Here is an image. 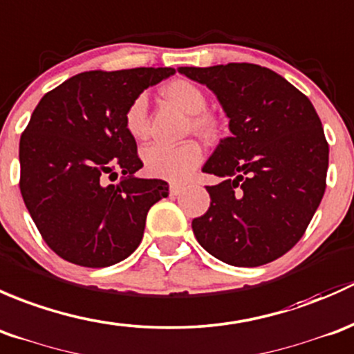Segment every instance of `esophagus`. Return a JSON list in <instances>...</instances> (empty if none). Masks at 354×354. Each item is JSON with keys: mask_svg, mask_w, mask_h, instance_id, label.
<instances>
[{"mask_svg": "<svg viewBox=\"0 0 354 354\" xmlns=\"http://www.w3.org/2000/svg\"><path fill=\"white\" fill-rule=\"evenodd\" d=\"M182 185H178V184H170V194L172 196H178L182 192Z\"/></svg>", "mask_w": 354, "mask_h": 354, "instance_id": "obj_1", "label": "esophagus"}]
</instances>
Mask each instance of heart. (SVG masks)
Listing matches in <instances>:
<instances>
[{
  "label": "heart",
  "mask_w": 354,
  "mask_h": 354,
  "mask_svg": "<svg viewBox=\"0 0 354 354\" xmlns=\"http://www.w3.org/2000/svg\"><path fill=\"white\" fill-rule=\"evenodd\" d=\"M162 95L189 114V131L203 140H214L220 134V122L211 112H206L207 97L196 83L177 78L167 83ZM124 127L134 140H145L148 134V102L145 95H138L124 112ZM145 170L151 177L170 182H184L191 177L203 162V150L196 141L180 145L153 143L141 151Z\"/></svg>",
  "instance_id": "1"
}]
</instances>
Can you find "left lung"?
Segmentation results:
<instances>
[{
	"label": "left lung",
	"mask_w": 354,
	"mask_h": 354,
	"mask_svg": "<svg viewBox=\"0 0 354 354\" xmlns=\"http://www.w3.org/2000/svg\"><path fill=\"white\" fill-rule=\"evenodd\" d=\"M206 85L230 119L203 167L221 177L211 204L192 220L204 250L227 264L256 268L304 236L326 191L329 145L322 122L298 88L259 64L178 68Z\"/></svg>",
	"instance_id": "left-lung-1"
}]
</instances>
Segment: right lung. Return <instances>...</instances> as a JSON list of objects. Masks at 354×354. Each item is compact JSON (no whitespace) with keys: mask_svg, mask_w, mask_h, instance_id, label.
I'll return each instance as SVG.
<instances>
[{"mask_svg":"<svg viewBox=\"0 0 354 354\" xmlns=\"http://www.w3.org/2000/svg\"><path fill=\"white\" fill-rule=\"evenodd\" d=\"M174 73L85 71L35 107L20 138V191L42 239L64 261L85 268L124 261L143 239L150 207L169 196L165 180L136 177L143 162L124 112Z\"/></svg>","mask_w":354,"mask_h":354,"instance_id":"add662e5","label":"right lung"}]
</instances>
